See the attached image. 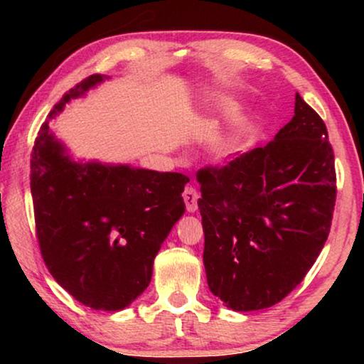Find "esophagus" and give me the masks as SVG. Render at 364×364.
Listing matches in <instances>:
<instances>
[{"mask_svg": "<svg viewBox=\"0 0 364 364\" xmlns=\"http://www.w3.org/2000/svg\"><path fill=\"white\" fill-rule=\"evenodd\" d=\"M198 192L192 186H187L183 191V202H186L187 212H196L197 210V202H198Z\"/></svg>", "mask_w": 364, "mask_h": 364, "instance_id": "obj_1", "label": "esophagus"}]
</instances>
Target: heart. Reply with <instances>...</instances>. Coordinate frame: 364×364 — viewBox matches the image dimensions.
Returning <instances> with one entry per match:
<instances>
[{
    "label": "heart",
    "mask_w": 364,
    "mask_h": 364,
    "mask_svg": "<svg viewBox=\"0 0 364 364\" xmlns=\"http://www.w3.org/2000/svg\"><path fill=\"white\" fill-rule=\"evenodd\" d=\"M232 151V144L230 142H218L217 144V152L222 154V156H225Z\"/></svg>",
    "instance_id": "heart-1"
}]
</instances>
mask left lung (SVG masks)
<instances>
[{
  "label": "left lung",
  "mask_w": 364,
  "mask_h": 364,
  "mask_svg": "<svg viewBox=\"0 0 364 364\" xmlns=\"http://www.w3.org/2000/svg\"><path fill=\"white\" fill-rule=\"evenodd\" d=\"M208 288L235 311L263 310L300 285L320 255L336 200L323 119L295 96V116L267 146L197 172Z\"/></svg>",
  "instance_id": "left-lung-1"
}]
</instances>
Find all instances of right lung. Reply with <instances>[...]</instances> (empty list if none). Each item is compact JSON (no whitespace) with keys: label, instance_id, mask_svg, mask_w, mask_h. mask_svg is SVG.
<instances>
[{"label":"right lung","instance_id":"1","mask_svg":"<svg viewBox=\"0 0 364 364\" xmlns=\"http://www.w3.org/2000/svg\"><path fill=\"white\" fill-rule=\"evenodd\" d=\"M102 81L92 74L53 111ZM31 196L39 250L59 285L82 305L117 311L151 283L154 258L186 212L188 177L129 166L74 164L43 122L31 152Z\"/></svg>","mask_w":364,"mask_h":364}]
</instances>
